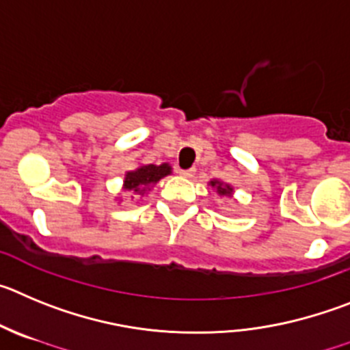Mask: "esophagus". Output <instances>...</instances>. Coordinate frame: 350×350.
Listing matches in <instances>:
<instances>
[{
  "label": "esophagus",
  "mask_w": 350,
  "mask_h": 350,
  "mask_svg": "<svg viewBox=\"0 0 350 350\" xmlns=\"http://www.w3.org/2000/svg\"><path fill=\"white\" fill-rule=\"evenodd\" d=\"M179 174H181L183 178H193L195 169H179Z\"/></svg>",
  "instance_id": "esophagus-1"
}]
</instances>
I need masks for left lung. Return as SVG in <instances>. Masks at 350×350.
<instances>
[{"label":"left lung","mask_w":350,"mask_h":350,"mask_svg":"<svg viewBox=\"0 0 350 350\" xmlns=\"http://www.w3.org/2000/svg\"><path fill=\"white\" fill-rule=\"evenodd\" d=\"M209 185L213 188H216V191H218L219 195H226V197H232V193H234V188L230 187V185H225V183L218 181V179H213Z\"/></svg>","instance_id":"1"}]
</instances>
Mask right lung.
<instances>
[{"instance_id": "right-lung-1", "label": "right lung", "mask_w": 350, "mask_h": 350, "mask_svg": "<svg viewBox=\"0 0 350 350\" xmlns=\"http://www.w3.org/2000/svg\"><path fill=\"white\" fill-rule=\"evenodd\" d=\"M171 174V165L169 163H160V165H141L136 171H129L124 179V190L132 191V193L144 195L150 188L159 183L160 179Z\"/></svg>"}]
</instances>
